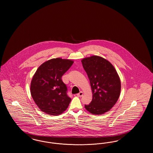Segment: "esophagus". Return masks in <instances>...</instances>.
Here are the masks:
<instances>
[{
	"label": "esophagus",
	"instance_id": "esophagus-1",
	"mask_svg": "<svg viewBox=\"0 0 153 153\" xmlns=\"http://www.w3.org/2000/svg\"><path fill=\"white\" fill-rule=\"evenodd\" d=\"M77 96L78 97H81V96H83V92H82V91H81L79 94H77Z\"/></svg>",
	"mask_w": 153,
	"mask_h": 153
}]
</instances>
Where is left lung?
Segmentation results:
<instances>
[{
    "label": "left lung",
    "instance_id": "1",
    "mask_svg": "<svg viewBox=\"0 0 153 153\" xmlns=\"http://www.w3.org/2000/svg\"><path fill=\"white\" fill-rule=\"evenodd\" d=\"M81 62L87 74L92 91V100L85 109L94 115H102L116 104L120 94L121 83L114 66L102 57L93 56Z\"/></svg>",
    "mask_w": 153,
    "mask_h": 153
}]
</instances>
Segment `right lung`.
Masks as SVG:
<instances>
[{
  "label": "right lung",
  "instance_id": "1",
  "mask_svg": "<svg viewBox=\"0 0 153 153\" xmlns=\"http://www.w3.org/2000/svg\"><path fill=\"white\" fill-rule=\"evenodd\" d=\"M73 64L70 59L53 58L37 69L31 82L30 92L41 111L57 116L67 109L71 99L61 77Z\"/></svg>",
  "mask_w": 153,
  "mask_h": 153
}]
</instances>
